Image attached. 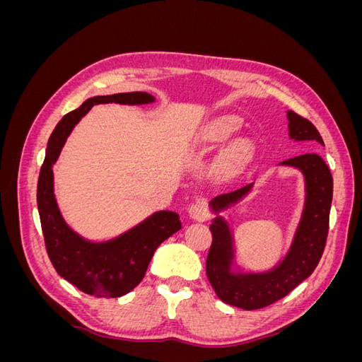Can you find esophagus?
I'll list each match as a JSON object with an SVG mask.
<instances>
[{
  "mask_svg": "<svg viewBox=\"0 0 362 362\" xmlns=\"http://www.w3.org/2000/svg\"><path fill=\"white\" fill-rule=\"evenodd\" d=\"M189 216L193 218L194 222H204L208 217V206L205 202H194L189 206Z\"/></svg>",
  "mask_w": 362,
  "mask_h": 362,
  "instance_id": "esophagus-1",
  "label": "esophagus"
}]
</instances>
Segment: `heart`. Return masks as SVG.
<instances>
[{
	"mask_svg": "<svg viewBox=\"0 0 362 362\" xmlns=\"http://www.w3.org/2000/svg\"><path fill=\"white\" fill-rule=\"evenodd\" d=\"M238 128L237 120L231 116H217L201 128L198 141L201 145H218L231 137ZM254 154V146L246 139H237L229 145L221 157V169L225 172H237L245 168Z\"/></svg>",
	"mask_w": 362,
	"mask_h": 362,
	"instance_id": "heart-1",
	"label": "heart"
}]
</instances>
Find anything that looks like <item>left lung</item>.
<instances>
[{
    "instance_id": "obj_1",
    "label": "left lung",
    "mask_w": 362,
    "mask_h": 362,
    "mask_svg": "<svg viewBox=\"0 0 362 362\" xmlns=\"http://www.w3.org/2000/svg\"><path fill=\"white\" fill-rule=\"evenodd\" d=\"M288 136L294 141H314L325 146L317 128L294 112H287ZM279 166L298 169L305 180V202L293 242L284 258L266 272H245L235 262L234 234L221 216L235 206L254 189V182L231 193L218 194L210 201L216 214L210 231L213 243L206 257V276L222 302L242 310H259L287 296L308 278L319 264L329 229L332 204V175L323 158L303 154L279 163Z\"/></svg>"
}]
</instances>
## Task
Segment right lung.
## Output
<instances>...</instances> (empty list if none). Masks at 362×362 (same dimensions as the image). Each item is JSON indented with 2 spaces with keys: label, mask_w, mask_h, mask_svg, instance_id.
I'll list each match as a JSON object with an SVG mask.
<instances>
[{
  "label": "right lung",
  "mask_w": 362,
  "mask_h": 362,
  "mask_svg": "<svg viewBox=\"0 0 362 362\" xmlns=\"http://www.w3.org/2000/svg\"><path fill=\"white\" fill-rule=\"evenodd\" d=\"M154 101L156 98L145 92L89 98L60 120L48 140L37 181V210L48 257L62 278L95 298H119L134 290L144 279L157 247L181 229L180 216L157 211L112 240L90 242L64 222L54 194L52 166L74 127L93 105H144Z\"/></svg>",
  "instance_id": "add662e5"
}]
</instances>
